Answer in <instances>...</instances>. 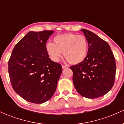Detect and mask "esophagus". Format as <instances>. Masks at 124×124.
<instances>
[{
  "mask_svg": "<svg viewBox=\"0 0 124 124\" xmlns=\"http://www.w3.org/2000/svg\"><path fill=\"white\" fill-rule=\"evenodd\" d=\"M62 69H66V68H68V66H66V65H62Z\"/></svg>",
  "mask_w": 124,
  "mask_h": 124,
  "instance_id": "esophagus-1",
  "label": "esophagus"
}]
</instances>
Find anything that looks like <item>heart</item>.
<instances>
[{
	"label": "heart",
	"instance_id": "heart-1",
	"mask_svg": "<svg viewBox=\"0 0 124 124\" xmlns=\"http://www.w3.org/2000/svg\"><path fill=\"white\" fill-rule=\"evenodd\" d=\"M88 48V41L85 36L71 33L56 35L53 43L48 42L46 45V51L52 60L58 62L63 52L65 59L73 65L86 59Z\"/></svg>",
	"mask_w": 124,
	"mask_h": 124
}]
</instances>
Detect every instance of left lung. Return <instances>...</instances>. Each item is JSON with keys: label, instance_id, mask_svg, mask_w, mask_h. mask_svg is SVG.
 <instances>
[{"label": "left lung", "instance_id": "obj_1", "mask_svg": "<svg viewBox=\"0 0 124 124\" xmlns=\"http://www.w3.org/2000/svg\"><path fill=\"white\" fill-rule=\"evenodd\" d=\"M81 31L88 41L89 48L86 59L70 67L73 85L81 96L95 99L106 94L113 86L116 61L107 42L90 31Z\"/></svg>", "mask_w": 124, "mask_h": 124}]
</instances>
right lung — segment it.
Segmentation results:
<instances>
[{
	"mask_svg": "<svg viewBox=\"0 0 124 124\" xmlns=\"http://www.w3.org/2000/svg\"><path fill=\"white\" fill-rule=\"evenodd\" d=\"M54 31H30L15 45L8 61L13 89L28 102L41 104L54 95L62 71L51 61L46 42Z\"/></svg>",
	"mask_w": 124,
	"mask_h": 124,
	"instance_id": "right-lung-1",
	"label": "right lung"
}]
</instances>
